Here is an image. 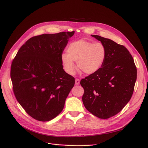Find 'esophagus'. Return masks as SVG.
Returning <instances> with one entry per match:
<instances>
[{
	"mask_svg": "<svg viewBox=\"0 0 148 148\" xmlns=\"http://www.w3.org/2000/svg\"><path fill=\"white\" fill-rule=\"evenodd\" d=\"M80 84V80L79 79H76L75 81V85H79Z\"/></svg>",
	"mask_w": 148,
	"mask_h": 148,
	"instance_id": "34e87169",
	"label": "esophagus"
}]
</instances>
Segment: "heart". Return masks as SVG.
Wrapping results in <instances>:
<instances>
[{
    "label": "heart",
    "mask_w": 148,
    "mask_h": 148,
    "mask_svg": "<svg viewBox=\"0 0 148 148\" xmlns=\"http://www.w3.org/2000/svg\"><path fill=\"white\" fill-rule=\"evenodd\" d=\"M106 56L104 44L80 39L70 43L67 53L62 54L61 60L66 72L70 75L75 72L74 62H77V68L83 73L92 74L101 68Z\"/></svg>",
    "instance_id": "obj_1"
}]
</instances>
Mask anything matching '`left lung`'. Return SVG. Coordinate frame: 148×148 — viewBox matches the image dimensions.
Returning <instances> with one entry per match:
<instances>
[{
  "mask_svg": "<svg viewBox=\"0 0 148 148\" xmlns=\"http://www.w3.org/2000/svg\"><path fill=\"white\" fill-rule=\"evenodd\" d=\"M106 47L107 56L98 71L81 80L83 103L92 114L108 119L120 112L133 94L137 79L134 59L123 45L91 35Z\"/></svg>",
  "mask_w": 148,
  "mask_h": 148,
  "instance_id": "left-lung-1",
  "label": "left lung"
}]
</instances>
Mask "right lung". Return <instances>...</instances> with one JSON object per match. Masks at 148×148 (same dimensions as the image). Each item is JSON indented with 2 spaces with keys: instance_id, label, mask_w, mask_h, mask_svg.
Returning a JSON list of instances; mask_svg holds the SVG:
<instances>
[{
  "instance_id": "obj_1",
  "label": "right lung",
  "mask_w": 148,
  "mask_h": 148,
  "mask_svg": "<svg viewBox=\"0 0 148 148\" xmlns=\"http://www.w3.org/2000/svg\"><path fill=\"white\" fill-rule=\"evenodd\" d=\"M73 32L30 38L18 51L11 67L15 98L34 119L50 121L62 111L75 79L63 69L61 56Z\"/></svg>"
}]
</instances>
